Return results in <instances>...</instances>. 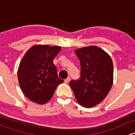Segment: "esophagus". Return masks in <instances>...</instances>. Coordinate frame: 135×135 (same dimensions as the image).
<instances>
[{
  "label": "esophagus",
  "mask_w": 135,
  "mask_h": 135,
  "mask_svg": "<svg viewBox=\"0 0 135 135\" xmlns=\"http://www.w3.org/2000/svg\"><path fill=\"white\" fill-rule=\"evenodd\" d=\"M70 78L69 77V78H66V79H65V82L66 83V84H67V83H69V81H70Z\"/></svg>",
  "instance_id": "34e87169"
}]
</instances>
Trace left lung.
<instances>
[{
  "label": "left lung",
  "instance_id": "8db88e82",
  "mask_svg": "<svg viewBox=\"0 0 135 135\" xmlns=\"http://www.w3.org/2000/svg\"><path fill=\"white\" fill-rule=\"evenodd\" d=\"M80 61L78 80L70 85L80 105L90 108L101 103L109 93L113 83V62L107 52L91 46L75 50Z\"/></svg>",
  "mask_w": 135,
  "mask_h": 135
}]
</instances>
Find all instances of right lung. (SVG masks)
Returning <instances> with one entry per match:
<instances>
[{
    "label": "right lung",
    "mask_w": 135,
    "mask_h": 135,
    "mask_svg": "<svg viewBox=\"0 0 135 135\" xmlns=\"http://www.w3.org/2000/svg\"><path fill=\"white\" fill-rule=\"evenodd\" d=\"M60 50L59 46L35 45L23 57L17 77L23 93L31 101L40 104L47 103L57 85L64 81L58 77L53 62Z\"/></svg>",
    "instance_id": "1"
}]
</instances>
